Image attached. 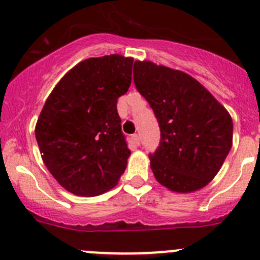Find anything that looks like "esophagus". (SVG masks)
Segmentation results:
<instances>
[{
	"label": "esophagus",
	"mask_w": 260,
	"mask_h": 260,
	"mask_svg": "<svg viewBox=\"0 0 260 260\" xmlns=\"http://www.w3.org/2000/svg\"><path fill=\"white\" fill-rule=\"evenodd\" d=\"M132 138H133V141H135L136 145H137V146L141 145V137H140V135H137V133H136V135L132 136Z\"/></svg>",
	"instance_id": "34e87169"
}]
</instances>
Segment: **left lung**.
I'll list each match as a JSON object with an SVG mask.
<instances>
[{
    "instance_id": "1",
    "label": "left lung",
    "mask_w": 260,
    "mask_h": 260,
    "mask_svg": "<svg viewBox=\"0 0 260 260\" xmlns=\"http://www.w3.org/2000/svg\"><path fill=\"white\" fill-rule=\"evenodd\" d=\"M133 80L161 129L159 147L149 154L156 180L180 193L205 187L232 148L229 112L205 86L181 70L137 60Z\"/></svg>"
}]
</instances>
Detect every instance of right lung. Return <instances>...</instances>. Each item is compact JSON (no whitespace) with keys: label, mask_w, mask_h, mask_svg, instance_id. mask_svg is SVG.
I'll return each mask as SVG.
<instances>
[{"label":"right lung","mask_w":260,"mask_h":260,"mask_svg":"<svg viewBox=\"0 0 260 260\" xmlns=\"http://www.w3.org/2000/svg\"><path fill=\"white\" fill-rule=\"evenodd\" d=\"M132 57H89L55 85L39 115L35 136L50 174L77 196L114 187L131 151L117 101L132 80Z\"/></svg>","instance_id":"right-lung-1"}]
</instances>
